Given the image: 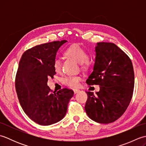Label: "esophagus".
Wrapping results in <instances>:
<instances>
[{"label": "esophagus", "mask_w": 146, "mask_h": 146, "mask_svg": "<svg viewBox=\"0 0 146 146\" xmlns=\"http://www.w3.org/2000/svg\"><path fill=\"white\" fill-rule=\"evenodd\" d=\"M73 92L75 94H77V93H78L80 92V90L77 89V88H75V89H73Z\"/></svg>", "instance_id": "obj_1"}]
</instances>
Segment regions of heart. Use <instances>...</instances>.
Instances as JSON below:
<instances>
[{"label":"heart","instance_id":"1","mask_svg":"<svg viewBox=\"0 0 146 146\" xmlns=\"http://www.w3.org/2000/svg\"><path fill=\"white\" fill-rule=\"evenodd\" d=\"M65 53L80 63V66L83 70H87L90 66V61L88 59V54L84 48L78 44L70 46L65 50ZM62 64L61 60L58 57L54 58L53 61V68L56 72H60L61 70ZM81 81V77L77 75H67L62 79V83L64 85L76 87Z\"/></svg>","mask_w":146,"mask_h":146}]
</instances>
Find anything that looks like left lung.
<instances>
[{"mask_svg":"<svg viewBox=\"0 0 146 146\" xmlns=\"http://www.w3.org/2000/svg\"><path fill=\"white\" fill-rule=\"evenodd\" d=\"M94 71L86 80L89 85H98L96 94L88 95L85 109L88 116L100 123H109L125 112L132 97L134 72L131 59L113 43L98 42Z\"/></svg>","mask_w":146,"mask_h":146,"instance_id":"8db88e82","label":"left lung"}]
</instances>
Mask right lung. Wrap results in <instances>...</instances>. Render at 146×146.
Listing matches in <instances>:
<instances>
[{
    "mask_svg": "<svg viewBox=\"0 0 146 146\" xmlns=\"http://www.w3.org/2000/svg\"><path fill=\"white\" fill-rule=\"evenodd\" d=\"M66 40L36 46L24 52L19 63L15 86L26 114L41 125L56 123L64 117L73 91L63 88L52 94L47 83L56 74L53 61Z\"/></svg>",
    "mask_w": 146,
    "mask_h": 146,
    "instance_id": "right-lung-1",
    "label": "right lung"
}]
</instances>
